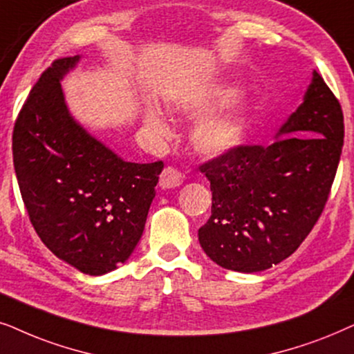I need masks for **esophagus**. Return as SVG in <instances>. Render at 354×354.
Returning <instances> with one entry per match:
<instances>
[{
  "instance_id": "obj_1",
  "label": "esophagus",
  "mask_w": 354,
  "mask_h": 354,
  "mask_svg": "<svg viewBox=\"0 0 354 354\" xmlns=\"http://www.w3.org/2000/svg\"><path fill=\"white\" fill-rule=\"evenodd\" d=\"M183 183V176L178 169L171 167H167L160 174L158 185L162 189H173V187H178Z\"/></svg>"
}]
</instances>
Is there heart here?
I'll use <instances>...</instances> for the list:
<instances>
[{
  "label": "heart",
  "mask_w": 354,
  "mask_h": 354,
  "mask_svg": "<svg viewBox=\"0 0 354 354\" xmlns=\"http://www.w3.org/2000/svg\"><path fill=\"white\" fill-rule=\"evenodd\" d=\"M236 92L233 88H225L214 95L209 100L202 103H192L186 105L183 110L189 115L204 116L210 115L212 111L218 110V108L228 105L230 102L234 100ZM145 124L149 126L153 133L160 136L168 134V126L163 121V118L155 111H149L145 115ZM248 116L243 110H233L225 113V115L209 118V120L202 121L194 131L192 140H194L196 149L205 155H221L230 152V150L236 149L238 145L243 144V140L248 136Z\"/></svg>",
  "instance_id": "b5f03b06"
}]
</instances>
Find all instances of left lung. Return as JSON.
Returning a JSON list of instances; mask_svg holds the SVG:
<instances>
[{
    "label": "left lung",
    "instance_id": "left-lung-1",
    "mask_svg": "<svg viewBox=\"0 0 354 354\" xmlns=\"http://www.w3.org/2000/svg\"><path fill=\"white\" fill-rule=\"evenodd\" d=\"M343 136L340 103L314 71L303 103L273 144L238 145L202 165L212 191V215L199 228L207 256L243 273L290 257L322 214Z\"/></svg>",
    "mask_w": 354,
    "mask_h": 354
}]
</instances>
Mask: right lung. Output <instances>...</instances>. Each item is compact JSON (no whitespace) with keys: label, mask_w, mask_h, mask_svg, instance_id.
<instances>
[{"label":"right lung","mask_w":354,"mask_h":354,"mask_svg":"<svg viewBox=\"0 0 354 354\" xmlns=\"http://www.w3.org/2000/svg\"><path fill=\"white\" fill-rule=\"evenodd\" d=\"M79 59H56L41 74L14 124L12 158L41 241L97 277L124 263L138 246L163 162H126L74 120L61 81Z\"/></svg>","instance_id":"1"}]
</instances>
